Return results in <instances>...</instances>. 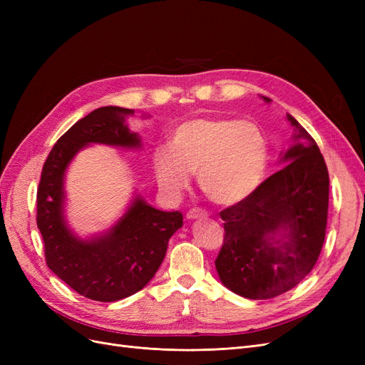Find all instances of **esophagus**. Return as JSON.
<instances>
[{
	"label": "esophagus",
	"instance_id": "esophagus-1",
	"mask_svg": "<svg viewBox=\"0 0 365 365\" xmlns=\"http://www.w3.org/2000/svg\"><path fill=\"white\" fill-rule=\"evenodd\" d=\"M207 212L200 207H193L187 212V219H200V217H207Z\"/></svg>",
	"mask_w": 365,
	"mask_h": 365
}]
</instances>
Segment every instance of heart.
Here are the masks:
<instances>
[{"mask_svg": "<svg viewBox=\"0 0 365 365\" xmlns=\"http://www.w3.org/2000/svg\"><path fill=\"white\" fill-rule=\"evenodd\" d=\"M152 165L161 189L181 195L197 170L210 201L233 205L260 185L268 165V141L252 121L207 117L184 121L172 132V148L153 150Z\"/></svg>", "mask_w": 365, "mask_h": 365, "instance_id": "b5f03b06", "label": "heart"}]
</instances>
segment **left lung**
I'll return each instance as SVG.
<instances>
[{
  "mask_svg": "<svg viewBox=\"0 0 365 365\" xmlns=\"http://www.w3.org/2000/svg\"><path fill=\"white\" fill-rule=\"evenodd\" d=\"M288 120L294 145L282 157L283 168L219 213L225 230L215 260L219 279L251 300L274 298L300 283L326 237L327 165L309 132L289 114Z\"/></svg>",
  "mask_w": 365,
  "mask_h": 365,
  "instance_id": "obj_1",
  "label": "left lung"
}]
</instances>
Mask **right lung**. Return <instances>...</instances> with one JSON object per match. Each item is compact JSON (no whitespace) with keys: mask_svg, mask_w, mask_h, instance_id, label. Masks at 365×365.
<instances>
[{"mask_svg":"<svg viewBox=\"0 0 365 365\" xmlns=\"http://www.w3.org/2000/svg\"><path fill=\"white\" fill-rule=\"evenodd\" d=\"M132 109L103 106L74 123L43 163L36 195V224L48 268L77 294L96 302H117L145 288L158 271L168 242L182 227L180 212H161L135 197L118 222L105 233L82 240L63 219V176L83 146L102 143L140 148L126 117Z\"/></svg>","mask_w":365,"mask_h":365,"instance_id":"1","label":"right lung"}]
</instances>
